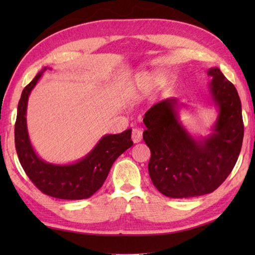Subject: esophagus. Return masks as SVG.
I'll return each instance as SVG.
<instances>
[{
	"label": "esophagus",
	"mask_w": 255,
	"mask_h": 255,
	"mask_svg": "<svg viewBox=\"0 0 255 255\" xmlns=\"http://www.w3.org/2000/svg\"><path fill=\"white\" fill-rule=\"evenodd\" d=\"M131 137H132V141L134 143L140 142L142 140V130H140V129H137V128L132 129Z\"/></svg>",
	"instance_id": "obj_1"
}]
</instances>
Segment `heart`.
<instances>
[{"mask_svg":"<svg viewBox=\"0 0 255 255\" xmlns=\"http://www.w3.org/2000/svg\"><path fill=\"white\" fill-rule=\"evenodd\" d=\"M165 79V74L163 72H150L139 74L136 79V86L142 93L149 92L155 86L160 85Z\"/></svg>","mask_w":255,"mask_h":255,"instance_id":"b5f03b06","label":"heart"}]
</instances>
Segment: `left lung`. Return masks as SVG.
Masks as SVG:
<instances>
[{
	"label": "left lung",
	"mask_w": 255,
	"mask_h": 255,
	"mask_svg": "<svg viewBox=\"0 0 255 255\" xmlns=\"http://www.w3.org/2000/svg\"><path fill=\"white\" fill-rule=\"evenodd\" d=\"M210 99L218 111L206 137L195 138L180 121V104L166 99L145 113L143 140L151 151L149 175L160 193L188 198L214 192L224 183L240 154L243 132L241 101L218 68L207 71Z\"/></svg>",
	"instance_id": "1"
}]
</instances>
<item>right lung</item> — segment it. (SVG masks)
Listing matches in <instances>:
<instances>
[{
    "label": "right lung",
    "instance_id": "1",
    "mask_svg": "<svg viewBox=\"0 0 255 255\" xmlns=\"http://www.w3.org/2000/svg\"><path fill=\"white\" fill-rule=\"evenodd\" d=\"M47 69L38 72L21 92L15 123L16 152L27 176L44 194L60 199L89 198L102 187L118 156L133 144L131 129L105 134L84 158L71 164H53L39 158L28 136L26 113L30 92Z\"/></svg>",
    "mask_w": 255,
    "mask_h": 255
}]
</instances>
